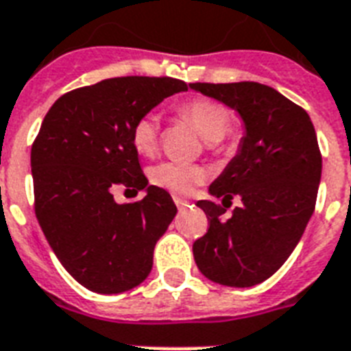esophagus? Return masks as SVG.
I'll list each match as a JSON object with an SVG mask.
<instances>
[{"label":"esophagus","instance_id":"obj_1","mask_svg":"<svg viewBox=\"0 0 351 351\" xmlns=\"http://www.w3.org/2000/svg\"><path fill=\"white\" fill-rule=\"evenodd\" d=\"M175 204H176V207H178V209H185V207H189V202L187 200H182V198H175Z\"/></svg>","mask_w":351,"mask_h":351}]
</instances>
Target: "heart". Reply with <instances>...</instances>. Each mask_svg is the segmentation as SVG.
Segmentation results:
<instances>
[{"label": "heart", "instance_id": "b5f03b06", "mask_svg": "<svg viewBox=\"0 0 351 351\" xmlns=\"http://www.w3.org/2000/svg\"><path fill=\"white\" fill-rule=\"evenodd\" d=\"M180 117L187 121L207 144L220 142L230 130L229 111L220 102L209 99H196L180 108ZM158 117L153 113L141 117L131 131V144L138 155H151L158 142ZM151 184L166 189L173 195H189L196 185L205 180V171L193 164L162 162L151 167Z\"/></svg>", "mask_w": 351, "mask_h": 351}]
</instances>
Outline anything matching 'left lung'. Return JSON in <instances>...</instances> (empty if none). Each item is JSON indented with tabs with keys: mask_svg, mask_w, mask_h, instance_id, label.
Masks as SVG:
<instances>
[{
	"mask_svg": "<svg viewBox=\"0 0 351 351\" xmlns=\"http://www.w3.org/2000/svg\"><path fill=\"white\" fill-rule=\"evenodd\" d=\"M189 88L234 110L245 128L236 156L209 185L223 206L234 195L242 205L223 222L221 205L196 204L209 220L193 245L196 267L215 283L254 287L289 259L314 215L323 169L314 124L303 108L259 82Z\"/></svg>",
	"mask_w": 351,
	"mask_h": 351,
	"instance_id": "1",
	"label": "left lung"
}]
</instances>
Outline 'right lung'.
<instances>
[{
    "label": "right lung",
    "instance_id": "obj_1",
    "mask_svg": "<svg viewBox=\"0 0 351 351\" xmlns=\"http://www.w3.org/2000/svg\"><path fill=\"white\" fill-rule=\"evenodd\" d=\"M187 92L171 77H115L59 97L34 141L36 216L48 245L75 281L97 294L135 289L176 216L167 191L142 173L131 131L164 99ZM147 196L119 206L112 189Z\"/></svg>",
    "mask_w": 351,
    "mask_h": 351
}]
</instances>
